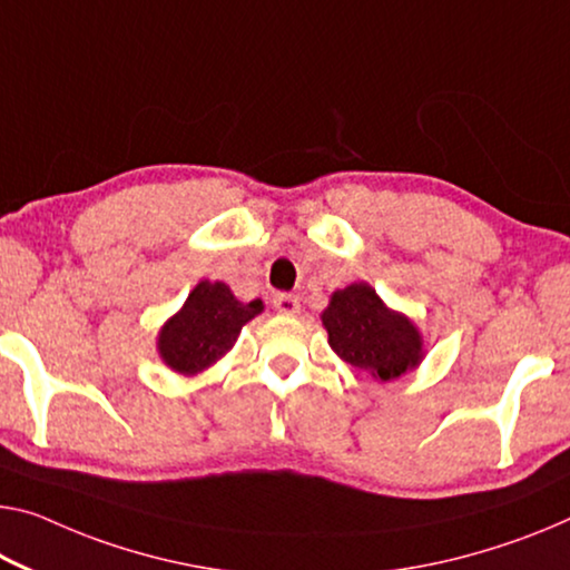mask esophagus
I'll use <instances>...</instances> for the list:
<instances>
[{"instance_id": "1", "label": "esophagus", "mask_w": 570, "mask_h": 570, "mask_svg": "<svg viewBox=\"0 0 570 570\" xmlns=\"http://www.w3.org/2000/svg\"><path fill=\"white\" fill-rule=\"evenodd\" d=\"M273 305H275V311H279V313L295 315L297 311H301V297L293 295V293H277L273 297Z\"/></svg>"}]
</instances>
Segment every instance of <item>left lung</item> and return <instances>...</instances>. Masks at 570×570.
<instances>
[{
  "mask_svg": "<svg viewBox=\"0 0 570 570\" xmlns=\"http://www.w3.org/2000/svg\"><path fill=\"white\" fill-rule=\"evenodd\" d=\"M334 352L374 380H397L423 362V336L407 315L390 311L372 285L354 283L331 295L321 313Z\"/></svg>",
  "mask_w": 570,
  "mask_h": 570,
  "instance_id": "obj_1",
  "label": "left lung"
}]
</instances>
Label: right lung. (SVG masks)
I'll return each mask as SVG.
<instances>
[{"mask_svg":"<svg viewBox=\"0 0 570 570\" xmlns=\"http://www.w3.org/2000/svg\"><path fill=\"white\" fill-rule=\"evenodd\" d=\"M262 311L265 305L259 297L242 303L236 301L229 285L200 279L183 308L157 334V354L178 374L190 376L204 372L229 352L244 323Z\"/></svg>","mask_w":570,"mask_h":570,"instance_id":"add662e5","label":"right lung"}]
</instances>
